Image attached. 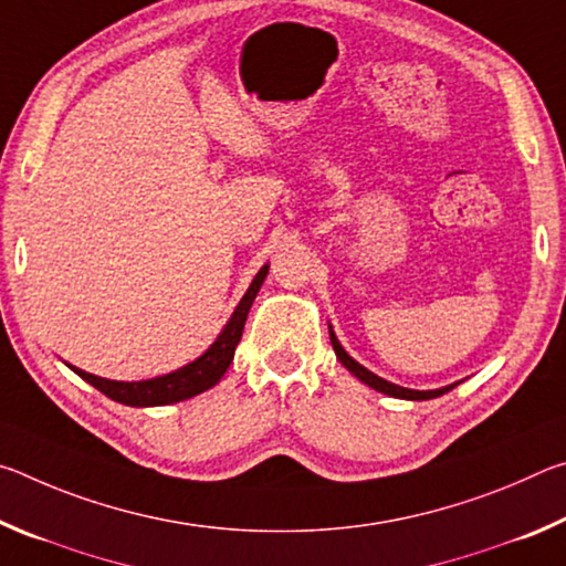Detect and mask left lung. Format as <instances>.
<instances>
[{
  "mask_svg": "<svg viewBox=\"0 0 566 566\" xmlns=\"http://www.w3.org/2000/svg\"><path fill=\"white\" fill-rule=\"evenodd\" d=\"M329 339H332V347H334V354H337V359L347 367L354 377L361 379L364 385L381 391V395H389V397H397V399H411V401H419V399H434V397H442L447 395L449 389H454L457 385H449V387H442V389H429V391H419V389H407V387H399V385H391V381L377 377L375 371H369L367 367H361L359 361H354L347 352H344V347L337 339V334L332 332L329 327Z\"/></svg>",
  "mask_w": 566,
  "mask_h": 566,
  "instance_id": "8db88e82",
  "label": "left lung"
}]
</instances>
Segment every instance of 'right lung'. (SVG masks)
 Instances as JSON below:
<instances>
[{
	"instance_id": "add662e5",
	"label": "right lung",
	"mask_w": 566,
	"mask_h": 566,
	"mask_svg": "<svg viewBox=\"0 0 566 566\" xmlns=\"http://www.w3.org/2000/svg\"><path fill=\"white\" fill-rule=\"evenodd\" d=\"M266 272H270V266L266 264L256 272L247 294L242 296V302L237 304L232 319L224 324L222 334L214 339L212 347H209L202 357L185 364V367L177 371H169V375L155 377V379H142V381H114V379L87 375V371L76 369L72 364L70 369L76 371L84 381H90L94 389H99L102 395H107L109 399L127 407H161V405H175V401L202 395V391L214 387L217 381L224 377L229 364H232L237 344L242 339L249 306H252L256 292H260Z\"/></svg>"
}]
</instances>
